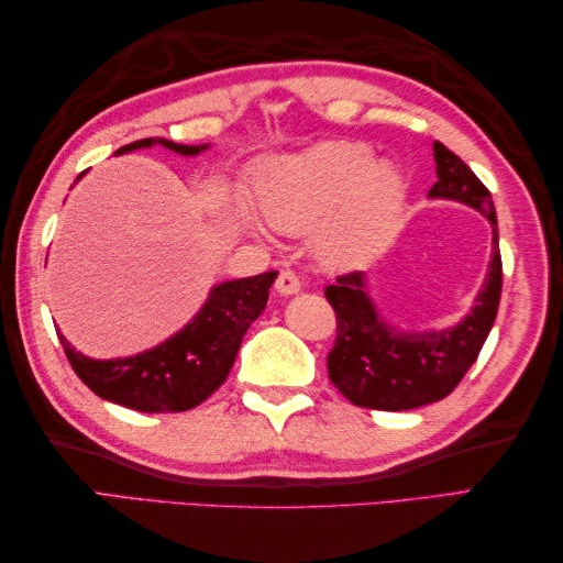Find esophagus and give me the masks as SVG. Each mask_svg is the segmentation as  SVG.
Returning a JSON list of instances; mask_svg holds the SVG:
<instances>
[{
	"label": "esophagus",
	"instance_id": "34e87169",
	"mask_svg": "<svg viewBox=\"0 0 563 563\" xmlns=\"http://www.w3.org/2000/svg\"><path fill=\"white\" fill-rule=\"evenodd\" d=\"M275 290L285 297H290V295L300 292L302 285H300V278H297L292 271H280L278 278H275Z\"/></svg>",
	"mask_w": 563,
	"mask_h": 563
}]
</instances>
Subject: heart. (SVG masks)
<instances>
[{"label": "heart", "mask_w": 563, "mask_h": 563, "mask_svg": "<svg viewBox=\"0 0 563 563\" xmlns=\"http://www.w3.org/2000/svg\"><path fill=\"white\" fill-rule=\"evenodd\" d=\"M256 206L275 232L314 228L327 266H353L385 249L406 208V181L391 162H375L361 142H324L300 154L271 157L251 178ZM256 236L258 224L249 222Z\"/></svg>", "instance_id": "heart-1"}]
</instances>
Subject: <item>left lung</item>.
Listing matches in <instances>:
<instances>
[{
  "mask_svg": "<svg viewBox=\"0 0 563 563\" xmlns=\"http://www.w3.org/2000/svg\"><path fill=\"white\" fill-rule=\"evenodd\" d=\"M435 176L428 198L457 200L482 212L492 224V261L482 290L457 324L448 329L406 331L379 312L363 271L336 278L327 300L336 312V343L327 357L329 377L345 399L377 411H409L445 399L460 385L492 331L504 266L492 194L457 154L433 142Z\"/></svg>",
  "mask_w": 563,
  "mask_h": 563,
  "instance_id": "8db88e82",
  "label": "left lung"
}]
</instances>
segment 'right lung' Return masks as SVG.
I'll list each match as a JSON object with an SVG mask.
<instances>
[{
    "label": "right lung",
    "instance_id": "right-lung-1",
    "mask_svg": "<svg viewBox=\"0 0 563 563\" xmlns=\"http://www.w3.org/2000/svg\"><path fill=\"white\" fill-rule=\"evenodd\" d=\"M162 145L181 157H198L210 145H178L164 137L130 142L115 154ZM87 174V172H84ZM79 174L77 181L84 176ZM75 181V184H77ZM278 271L212 285L206 305L174 336L128 357L97 361L57 336L77 377L101 399L142 413L188 411L206 401L230 375L246 329L261 317Z\"/></svg>",
    "mask_w": 563,
    "mask_h": 563
}]
</instances>
